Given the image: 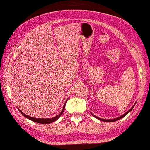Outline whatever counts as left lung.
<instances>
[{"label":"left lung","instance_id":"obj_1","mask_svg":"<svg viewBox=\"0 0 150 150\" xmlns=\"http://www.w3.org/2000/svg\"><path fill=\"white\" fill-rule=\"evenodd\" d=\"M135 103L134 104V105L132 106V107L131 108V109L128 110V111H127V112H125L124 114H123V115H121V116H120V117H116V118H114V119H110V120H106V119H102V118H100V117H97V116H96L95 115H94L93 114H92L91 112V114L93 115V116L95 117H96V119H98V120H100V121H104V122H114V121H117V120H120V119H121V118H123V117H125V116H126L127 114H128V113H129L130 111L133 109V108L134 107V106H135Z\"/></svg>","mask_w":150,"mask_h":150}]
</instances>
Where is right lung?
<instances>
[{
    "label": "right lung",
    "instance_id": "right-lung-1",
    "mask_svg": "<svg viewBox=\"0 0 150 150\" xmlns=\"http://www.w3.org/2000/svg\"><path fill=\"white\" fill-rule=\"evenodd\" d=\"M68 100V98L67 99V100ZM67 102H65L64 105L63 106V108H62V109L61 110V112H60V114H58L57 116H56L54 117H52V118H36V117H30V116H27V115H26L25 114H24L22 111H21L19 109V111L21 112V114H22L23 116L27 118V119H29L31 121H34V122H36V123H41V124H49V123H53L54 122V121H56L57 120H58L59 117H61V115L63 114L64 112V108H65V105H66V103H67Z\"/></svg>",
    "mask_w": 150,
    "mask_h": 150
}]
</instances>
